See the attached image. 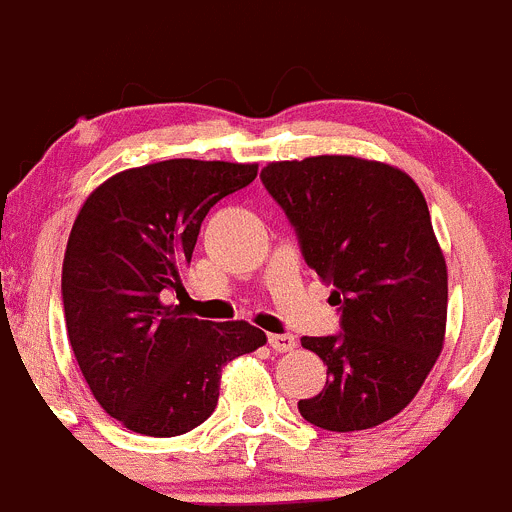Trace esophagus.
I'll return each mask as SVG.
<instances>
[{
    "label": "esophagus",
    "instance_id": "1",
    "mask_svg": "<svg viewBox=\"0 0 512 512\" xmlns=\"http://www.w3.org/2000/svg\"><path fill=\"white\" fill-rule=\"evenodd\" d=\"M269 345L276 353H289L297 345V340H294V335H269Z\"/></svg>",
    "mask_w": 512,
    "mask_h": 512
}]
</instances>
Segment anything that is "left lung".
Masks as SVG:
<instances>
[{"mask_svg":"<svg viewBox=\"0 0 512 512\" xmlns=\"http://www.w3.org/2000/svg\"><path fill=\"white\" fill-rule=\"evenodd\" d=\"M261 182L340 312L337 335L302 337L330 381L299 401V414L327 431L393 419L437 363L447 327V264L419 185L340 154L271 162Z\"/></svg>","mask_w":512,"mask_h":512,"instance_id":"left-lung-1","label":"left lung"}]
</instances>
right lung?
<instances>
[{
  "instance_id": "1",
  "label": "right lung",
  "mask_w": 512,
  "mask_h": 512,
  "mask_svg": "<svg viewBox=\"0 0 512 512\" xmlns=\"http://www.w3.org/2000/svg\"><path fill=\"white\" fill-rule=\"evenodd\" d=\"M256 164L167 159L88 195L63 259L68 340L101 409L144 437H177L218 406L220 368L266 342L248 322L185 317L182 292L205 215L256 180Z\"/></svg>"
}]
</instances>
